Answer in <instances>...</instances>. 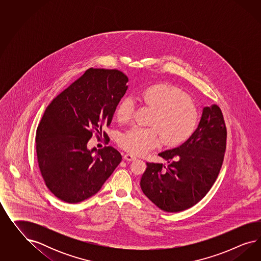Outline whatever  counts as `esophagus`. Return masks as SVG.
<instances>
[{"label": "esophagus", "instance_id": "1", "mask_svg": "<svg viewBox=\"0 0 261 261\" xmlns=\"http://www.w3.org/2000/svg\"><path fill=\"white\" fill-rule=\"evenodd\" d=\"M124 159H125L126 161H128V162H132V161H135V160L137 159V157L134 156V155H132V154H125V155H124Z\"/></svg>", "mask_w": 261, "mask_h": 261}]
</instances>
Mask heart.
I'll return each instance as SVG.
<instances>
[{"instance_id": "1", "label": "heart", "mask_w": 261, "mask_h": 261, "mask_svg": "<svg viewBox=\"0 0 261 261\" xmlns=\"http://www.w3.org/2000/svg\"><path fill=\"white\" fill-rule=\"evenodd\" d=\"M141 102L156 111L151 122L153 128H134L123 135L120 146L133 155H144L160 147H177L189 142L195 135L200 123V115L192 98L178 88L153 85L138 93ZM136 103L125 97L119 103L117 118L120 123L133 121Z\"/></svg>"}]
</instances>
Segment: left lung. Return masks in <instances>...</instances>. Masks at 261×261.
Here are the masks:
<instances>
[{"label":"left lung","mask_w":261,"mask_h":261,"mask_svg":"<svg viewBox=\"0 0 261 261\" xmlns=\"http://www.w3.org/2000/svg\"><path fill=\"white\" fill-rule=\"evenodd\" d=\"M227 128L217 105L205 107L197 131L189 142L159 154L167 162L147 163L142 192L167 213H178L205 197L220 172L226 150Z\"/></svg>","instance_id":"8db88e82"}]
</instances>
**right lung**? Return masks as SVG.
Instances as JSON below:
<instances>
[{"label":"right lung","instance_id":"obj_1","mask_svg":"<svg viewBox=\"0 0 261 261\" xmlns=\"http://www.w3.org/2000/svg\"><path fill=\"white\" fill-rule=\"evenodd\" d=\"M127 82L122 71L90 68L46 108L36 130L37 161L58 199L75 204L93 196L121 162L114 147L89 150L87 144L94 134L109 142L102 129L110 126Z\"/></svg>","mask_w":261,"mask_h":261}]
</instances>
